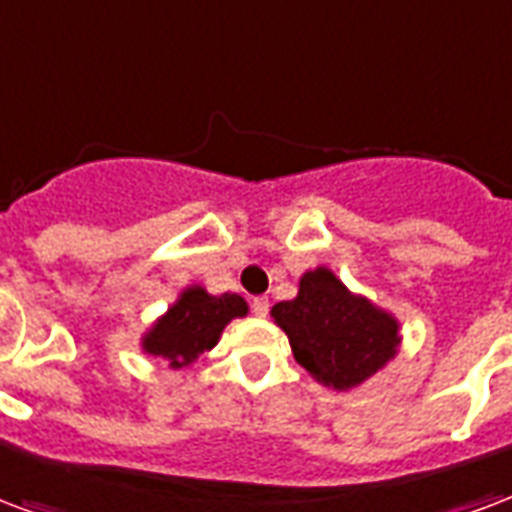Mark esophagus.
Returning a JSON list of instances; mask_svg holds the SVG:
<instances>
[{
  "label": "esophagus",
  "instance_id": "1",
  "mask_svg": "<svg viewBox=\"0 0 512 512\" xmlns=\"http://www.w3.org/2000/svg\"><path fill=\"white\" fill-rule=\"evenodd\" d=\"M268 298L266 295H260V298H255V301H252V312H255V317H266L268 314Z\"/></svg>",
  "mask_w": 512,
  "mask_h": 512
}]
</instances>
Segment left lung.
I'll use <instances>...</instances> for the list:
<instances>
[{
    "mask_svg": "<svg viewBox=\"0 0 512 512\" xmlns=\"http://www.w3.org/2000/svg\"><path fill=\"white\" fill-rule=\"evenodd\" d=\"M271 317L287 333L295 361L333 391H352L374 377L401 344L399 320L325 266L306 271L298 295L279 301Z\"/></svg>",
    "mask_w": 512,
    "mask_h": 512,
    "instance_id": "left-lung-1",
    "label": "left lung"
}]
</instances>
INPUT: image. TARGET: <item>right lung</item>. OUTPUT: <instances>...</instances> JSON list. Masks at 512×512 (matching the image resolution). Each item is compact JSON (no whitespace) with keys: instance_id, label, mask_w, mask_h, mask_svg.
<instances>
[{"instance_id":"add662e5","label":"right lung","mask_w":512,"mask_h":512,"mask_svg":"<svg viewBox=\"0 0 512 512\" xmlns=\"http://www.w3.org/2000/svg\"><path fill=\"white\" fill-rule=\"evenodd\" d=\"M249 306L241 295H211L206 287L189 285L168 306V312L154 320L140 336V347L151 358H162L170 369H184L200 355L214 350L225 325L236 317H246Z\"/></svg>"}]
</instances>
